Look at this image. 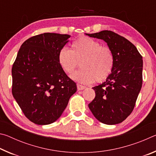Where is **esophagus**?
Wrapping results in <instances>:
<instances>
[{"label":"esophagus","mask_w":156,"mask_h":156,"mask_svg":"<svg viewBox=\"0 0 156 156\" xmlns=\"http://www.w3.org/2000/svg\"><path fill=\"white\" fill-rule=\"evenodd\" d=\"M86 87L84 86H83V85H81V84H77V89H78V90H83V89H85Z\"/></svg>","instance_id":"obj_1"}]
</instances>
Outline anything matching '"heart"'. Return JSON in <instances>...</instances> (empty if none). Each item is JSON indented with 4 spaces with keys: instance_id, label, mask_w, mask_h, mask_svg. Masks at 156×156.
<instances>
[{
    "instance_id": "b5f03b06",
    "label": "heart",
    "mask_w": 156,
    "mask_h": 156,
    "mask_svg": "<svg viewBox=\"0 0 156 156\" xmlns=\"http://www.w3.org/2000/svg\"><path fill=\"white\" fill-rule=\"evenodd\" d=\"M71 50L63 47L58 54V62L67 74L78 67L81 69L72 76L79 83L90 84L102 82L109 77L115 65L113 54L109 47L89 37H80L72 43Z\"/></svg>"
}]
</instances>
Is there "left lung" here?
<instances>
[{
	"label": "left lung",
	"instance_id": "obj_1",
	"mask_svg": "<svg viewBox=\"0 0 156 156\" xmlns=\"http://www.w3.org/2000/svg\"><path fill=\"white\" fill-rule=\"evenodd\" d=\"M102 39L112 49L115 58L113 72L106 81L93 87L96 97L89 108L98 120L115 125L133 112L142 84V57L134 44L112 31L86 34Z\"/></svg>",
	"mask_w": 156,
	"mask_h": 156
}]
</instances>
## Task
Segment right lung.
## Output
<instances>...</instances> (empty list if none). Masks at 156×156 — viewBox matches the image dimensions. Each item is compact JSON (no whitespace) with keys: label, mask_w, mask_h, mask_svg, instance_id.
Here are the masks:
<instances>
[{"label":"right lung","mask_w":156,"mask_h":156,"mask_svg":"<svg viewBox=\"0 0 156 156\" xmlns=\"http://www.w3.org/2000/svg\"><path fill=\"white\" fill-rule=\"evenodd\" d=\"M70 36L44 33L31 37L22 44L13 64V96L36 125H49L58 119L77 90L58 62V52Z\"/></svg>","instance_id":"add662e5"}]
</instances>
